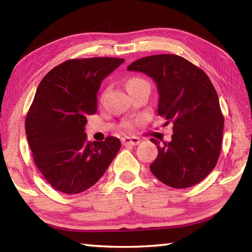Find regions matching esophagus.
Returning <instances> with one entry per match:
<instances>
[{"mask_svg": "<svg viewBox=\"0 0 252 252\" xmlns=\"http://www.w3.org/2000/svg\"><path fill=\"white\" fill-rule=\"evenodd\" d=\"M123 146H136L140 143V139L136 136H125L121 139Z\"/></svg>", "mask_w": 252, "mask_h": 252, "instance_id": "34e87169", "label": "esophagus"}]
</instances>
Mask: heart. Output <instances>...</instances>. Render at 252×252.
Here are the masks:
<instances>
[{
    "label": "heart",
    "mask_w": 252,
    "mask_h": 252,
    "mask_svg": "<svg viewBox=\"0 0 252 252\" xmlns=\"http://www.w3.org/2000/svg\"><path fill=\"white\" fill-rule=\"evenodd\" d=\"M143 83H148L146 80H143L141 78H132L129 81H127L126 87V90H129V89L135 87V85H139V84H143ZM135 123L133 121H126L123 123L122 127L126 130H132L134 127Z\"/></svg>",
    "instance_id": "1"
}]
</instances>
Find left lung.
Segmentation results:
<instances>
[{
    "instance_id": "8db88e82",
    "label": "left lung",
    "mask_w": 252,
    "mask_h": 252,
    "mask_svg": "<svg viewBox=\"0 0 252 252\" xmlns=\"http://www.w3.org/2000/svg\"><path fill=\"white\" fill-rule=\"evenodd\" d=\"M127 71L142 72L153 79L159 92L158 113L173 125L170 142L151 139L158 148L151 172L176 189L202 181L219 159L224 123L210 79L200 67L176 54L139 59Z\"/></svg>"
}]
</instances>
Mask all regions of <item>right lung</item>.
<instances>
[{
	"label": "right lung",
	"instance_id": "right-lung-1",
	"mask_svg": "<svg viewBox=\"0 0 252 252\" xmlns=\"http://www.w3.org/2000/svg\"><path fill=\"white\" fill-rule=\"evenodd\" d=\"M125 59H73L53 67L36 89L25 119L34 163L55 190L83 192L100 180L121 148L118 138L90 142L84 126L96 112L102 80Z\"/></svg>",
	"mask_w": 252,
	"mask_h": 252
}]
</instances>
